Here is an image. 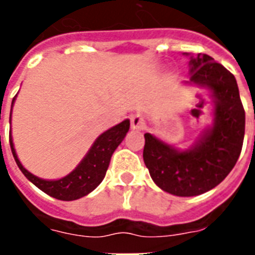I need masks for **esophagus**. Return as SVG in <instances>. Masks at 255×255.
I'll return each instance as SVG.
<instances>
[{
  "label": "esophagus",
  "mask_w": 255,
  "mask_h": 255,
  "mask_svg": "<svg viewBox=\"0 0 255 255\" xmlns=\"http://www.w3.org/2000/svg\"><path fill=\"white\" fill-rule=\"evenodd\" d=\"M143 124H144L143 116L139 115V114H136V115H133L131 118V127L133 128V129H139V128L143 127Z\"/></svg>",
  "instance_id": "esophagus-1"
}]
</instances>
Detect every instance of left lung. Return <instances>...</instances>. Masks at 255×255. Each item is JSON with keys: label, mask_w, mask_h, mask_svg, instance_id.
Segmentation results:
<instances>
[{"label": "left lung", "mask_w": 255, "mask_h": 255, "mask_svg": "<svg viewBox=\"0 0 255 255\" xmlns=\"http://www.w3.org/2000/svg\"><path fill=\"white\" fill-rule=\"evenodd\" d=\"M189 83L210 90L214 98L213 127L193 148H176L145 133L143 159L155 184L180 197L213 189L230 173L241 153L245 136V110L237 81L229 70L206 54L190 57Z\"/></svg>", "instance_id": "obj_1"}]
</instances>
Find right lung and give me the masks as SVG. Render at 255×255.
<instances>
[{
  "mask_svg": "<svg viewBox=\"0 0 255 255\" xmlns=\"http://www.w3.org/2000/svg\"><path fill=\"white\" fill-rule=\"evenodd\" d=\"M14 99H15V96L13 98V103ZM128 129H129V120L127 119L102 133L95 140V143L92 144L91 149L88 151L81 164L66 177L54 180V181L42 180V178L27 172L18 160L11 135L9 136V143L14 160L27 180H30L37 188H39L42 192H45L51 197L62 200V201H73V200H78V198L83 197L92 192L100 182L103 181L112 153L118 148V145L123 141Z\"/></svg>",
  "mask_w": 255,
  "mask_h": 255,
  "instance_id": "1",
  "label": "right lung"
}]
</instances>
